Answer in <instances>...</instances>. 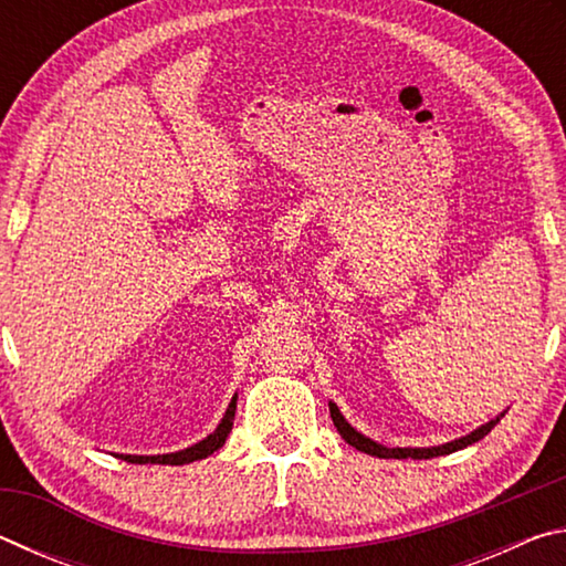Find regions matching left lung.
I'll use <instances>...</instances> for the list:
<instances>
[{
    "instance_id": "1",
    "label": "left lung",
    "mask_w": 566,
    "mask_h": 566,
    "mask_svg": "<svg viewBox=\"0 0 566 566\" xmlns=\"http://www.w3.org/2000/svg\"><path fill=\"white\" fill-rule=\"evenodd\" d=\"M329 415H332L334 427H337V432L342 434L344 442H347L354 449H359V452H364V454H371V457H379V459H432V457L452 454V452H457V449H464L469 444L479 442V439H484L496 424H500V419H502V417H496L492 421H486V424L474 429L472 434H467L462 439H454V442H447L442 447H419V449L395 447V449H389V447H381L377 442H371L369 437H364V434L357 432V429L349 427V421L342 417V411L337 409V405H332V401H329Z\"/></svg>"
}]
</instances>
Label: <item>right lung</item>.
I'll list each match as a JSON object with an SVG mask.
<instances>
[{"label": "right lung", "instance_id": "obj_1", "mask_svg": "<svg viewBox=\"0 0 566 566\" xmlns=\"http://www.w3.org/2000/svg\"><path fill=\"white\" fill-rule=\"evenodd\" d=\"M234 409H237V397L232 399V405H229L224 419L219 421V427L214 429V432L207 439H202L199 444L181 449V452L157 454V457H137V454H117V457L127 459V462H132V464H189V462H197V459L214 454L217 449L227 442V437H229V432H232V424H234Z\"/></svg>", "mask_w": 566, "mask_h": 566}]
</instances>
